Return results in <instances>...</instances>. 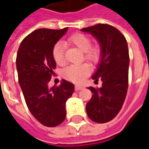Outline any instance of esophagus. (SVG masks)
Returning a JSON list of instances; mask_svg holds the SVG:
<instances>
[{
  "instance_id": "esophagus-1",
  "label": "esophagus",
  "mask_w": 149,
  "mask_h": 149,
  "mask_svg": "<svg viewBox=\"0 0 149 149\" xmlns=\"http://www.w3.org/2000/svg\"><path fill=\"white\" fill-rule=\"evenodd\" d=\"M84 87L82 85H78V84H77V85H75V90H81Z\"/></svg>"
}]
</instances>
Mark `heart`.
<instances>
[{"label": "heart", "mask_w": 149, "mask_h": 149, "mask_svg": "<svg viewBox=\"0 0 149 149\" xmlns=\"http://www.w3.org/2000/svg\"><path fill=\"white\" fill-rule=\"evenodd\" d=\"M68 43L73 45L84 52V58L93 63H97L100 57V49L98 46H90L91 40L84 34L76 33L72 35L68 39ZM52 58L58 65L65 64L64 54V44L58 42L56 44L52 52ZM91 66L88 63H82L80 65H69L65 68L63 75L67 80L75 83L83 81L90 74Z\"/></svg>", "instance_id": "b5f03b06"}]
</instances>
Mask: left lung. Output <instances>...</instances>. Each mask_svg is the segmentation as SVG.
I'll return each instance as SVG.
<instances>
[{"instance_id":"left-lung-1","label":"left lung","mask_w":149,"mask_h":149,"mask_svg":"<svg viewBox=\"0 0 149 149\" xmlns=\"http://www.w3.org/2000/svg\"><path fill=\"white\" fill-rule=\"evenodd\" d=\"M81 31L98 40L100 61L92 79L100 80L102 87H89L93 96L86 104L88 117L97 123H106L115 117L125 102L128 86L129 54L124 35L113 26L97 24Z\"/></svg>"}]
</instances>
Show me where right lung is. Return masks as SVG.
<instances>
[{
	"mask_svg": "<svg viewBox=\"0 0 149 149\" xmlns=\"http://www.w3.org/2000/svg\"><path fill=\"white\" fill-rule=\"evenodd\" d=\"M67 30L68 28L33 31L22 40L17 55L18 81L26 104L32 115L47 127H55L65 120V103L74 91V84L65 80L57 87L48 86L56 66L52 49Z\"/></svg>",
	"mask_w": 149,
	"mask_h": 149,
	"instance_id": "right-lung-1",
	"label": "right lung"
}]
</instances>
